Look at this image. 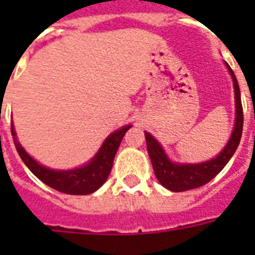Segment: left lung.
I'll use <instances>...</instances> for the list:
<instances>
[{"instance_id":"1","label":"left lung","mask_w":255,"mask_h":255,"mask_svg":"<svg viewBox=\"0 0 255 255\" xmlns=\"http://www.w3.org/2000/svg\"><path fill=\"white\" fill-rule=\"evenodd\" d=\"M234 82V91H235V127L232 129L230 140L227 142L225 147L214 158L199 164H179L173 162L168 158V155L162 149L157 139L150 135L149 132H144L146 136V144H147V153L151 160V165L154 169L155 177L158 182L168 188L169 191L180 192L192 190V188L201 187L203 184L210 182L217 173L221 172L231 157L239 146L242 138V129H243V109H242L241 101V90L239 84L234 75V71L231 69L228 64L225 63Z\"/></svg>"}]
</instances>
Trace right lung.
<instances>
[{
	"mask_svg": "<svg viewBox=\"0 0 255 255\" xmlns=\"http://www.w3.org/2000/svg\"><path fill=\"white\" fill-rule=\"evenodd\" d=\"M131 126H124L120 129H116L112 132L102 146L98 150V153L83 166H79L75 169L68 171H58V169H50L47 166H43L31 157L20 144L16 138L13 124L10 126L12 136H13L14 146L19 153L20 158L23 160L27 168L35 175L41 182L47 184L49 187L54 188L60 192L71 194V195H87L91 192L97 191L98 188L106 182L113 166V160L117 153V149L122 143L123 136L126 135Z\"/></svg>",
	"mask_w": 255,
	"mask_h": 255,
	"instance_id": "right-lung-1",
	"label": "right lung"
}]
</instances>
